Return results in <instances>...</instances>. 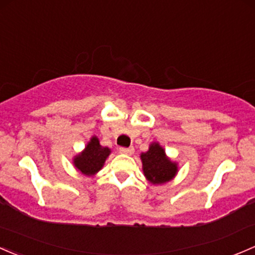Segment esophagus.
<instances>
[{
  "mask_svg": "<svg viewBox=\"0 0 255 255\" xmlns=\"http://www.w3.org/2000/svg\"><path fill=\"white\" fill-rule=\"evenodd\" d=\"M120 152L121 154L132 155L133 152H134V148H133V146H129V148H120Z\"/></svg>",
  "mask_w": 255,
  "mask_h": 255,
  "instance_id": "obj_1",
  "label": "esophagus"
}]
</instances>
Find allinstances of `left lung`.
Instances as JSON below:
<instances>
[{"label":"left lung","instance_id":"8db88e82","mask_svg":"<svg viewBox=\"0 0 255 255\" xmlns=\"http://www.w3.org/2000/svg\"><path fill=\"white\" fill-rule=\"evenodd\" d=\"M143 172L146 179L152 184H162L171 181L176 176L178 167L165 154L159 143H151L146 152H141Z\"/></svg>","mask_w":255,"mask_h":255}]
</instances>
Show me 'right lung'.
<instances>
[{"label": "right lung", "mask_w": 255, "mask_h": 255, "mask_svg": "<svg viewBox=\"0 0 255 255\" xmlns=\"http://www.w3.org/2000/svg\"><path fill=\"white\" fill-rule=\"evenodd\" d=\"M111 150L106 146H101L98 136H92L89 143L80 154L74 156L73 163L76 168L83 175L94 176L103 168L107 156Z\"/></svg>", "instance_id": "add662e5"}]
</instances>
